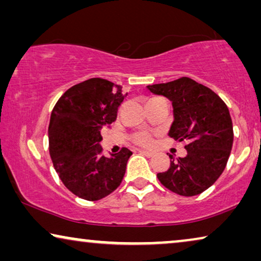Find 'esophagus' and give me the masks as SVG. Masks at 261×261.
<instances>
[{"label":"esophagus","mask_w":261,"mask_h":261,"mask_svg":"<svg viewBox=\"0 0 261 261\" xmlns=\"http://www.w3.org/2000/svg\"><path fill=\"white\" fill-rule=\"evenodd\" d=\"M139 153H140V154H144L146 156H148V158H151V156L154 155V153H153V152L145 151V149H140V151H139Z\"/></svg>","instance_id":"esophagus-1"}]
</instances>
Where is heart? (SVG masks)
<instances>
[{
  "mask_svg": "<svg viewBox=\"0 0 261 261\" xmlns=\"http://www.w3.org/2000/svg\"><path fill=\"white\" fill-rule=\"evenodd\" d=\"M132 139L135 144L142 146V147H149L153 145L152 134L148 132H139V133H135Z\"/></svg>",
  "mask_w": 261,
  "mask_h": 261,
  "instance_id": "b5f03b06",
  "label": "heart"
}]
</instances>
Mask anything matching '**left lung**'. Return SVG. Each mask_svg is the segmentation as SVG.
<instances>
[{
	"instance_id": "obj_1",
	"label": "left lung",
	"mask_w": 261,
	"mask_h": 261,
	"mask_svg": "<svg viewBox=\"0 0 261 261\" xmlns=\"http://www.w3.org/2000/svg\"><path fill=\"white\" fill-rule=\"evenodd\" d=\"M172 102L174 121L169 135L185 141L188 154L174 160L169 170L156 174L174 194L191 197L212 187L226 169L233 147V122L221 97L189 77L147 87Z\"/></svg>"
}]
</instances>
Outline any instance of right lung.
Wrapping results in <instances>:
<instances>
[{
    "instance_id": "obj_1",
    "label": "right lung",
    "mask_w": 261,
    "mask_h": 261,
    "mask_svg": "<svg viewBox=\"0 0 261 261\" xmlns=\"http://www.w3.org/2000/svg\"><path fill=\"white\" fill-rule=\"evenodd\" d=\"M123 98L121 85L103 78H90L64 92L52 110L49 155L60 180L80 198H105L123 179L133 153L122 147L107 158L99 145L102 129L116 120Z\"/></svg>"
}]
</instances>
